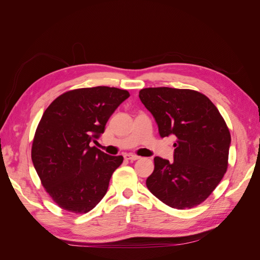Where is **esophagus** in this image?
Instances as JSON below:
<instances>
[{"label": "esophagus", "instance_id": "1", "mask_svg": "<svg viewBox=\"0 0 260 260\" xmlns=\"http://www.w3.org/2000/svg\"><path fill=\"white\" fill-rule=\"evenodd\" d=\"M124 157H125V158H127V159L131 160V161H133V160H138V159L140 158V156L135 155V154H127V155H125Z\"/></svg>", "mask_w": 260, "mask_h": 260}]
</instances>
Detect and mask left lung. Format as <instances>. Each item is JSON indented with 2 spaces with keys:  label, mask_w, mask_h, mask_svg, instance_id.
I'll return each instance as SVG.
<instances>
[{
  "label": "left lung",
  "mask_w": 260,
  "mask_h": 260,
  "mask_svg": "<svg viewBox=\"0 0 260 260\" xmlns=\"http://www.w3.org/2000/svg\"><path fill=\"white\" fill-rule=\"evenodd\" d=\"M139 98L154 116L160 137L177 138L174 161L155 157L147 188L172 208L200 205L228 169L231 136L223 117L206 95L194 90L146 88Z\"/></svg>",
  "instance_id": "left-lung-1"
}]
</instances>
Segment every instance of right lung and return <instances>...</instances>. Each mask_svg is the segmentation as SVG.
<instances>
[{"mask_svg":"<svg viewBox=\"0 0 260 260\" xmlns=\"http://www.w3.org/2000/svg\"><path fill=\"white\" fill-rule=\"evenodd\" d=\"M129 96L127 90L109 86L82 88L62 93L45 109L31 159L45 191L60 208L85 214L104 198L123 157L107 155L90 143Z\"/></svg>","mask_w":260,"mask_h":260,"instance_id":"obj_1","label":"right lung"}]
</instances>
